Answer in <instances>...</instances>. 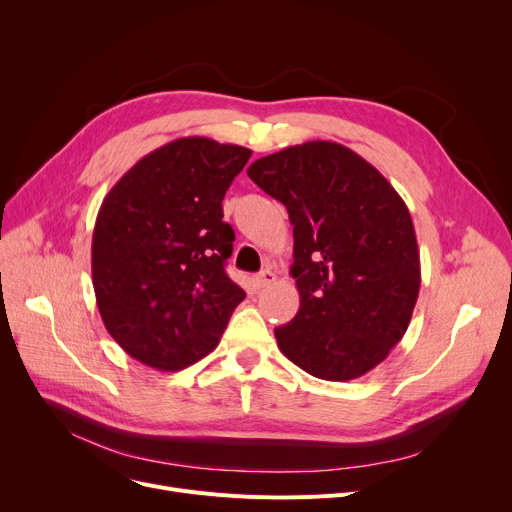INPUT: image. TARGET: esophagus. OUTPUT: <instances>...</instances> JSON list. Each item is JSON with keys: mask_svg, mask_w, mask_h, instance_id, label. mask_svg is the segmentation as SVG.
Returning <instances> with one entry per match:
<instances>
[{"mask_svg": "<svg viewBox=\"0 0 512 512\" xmlns=\"http://www.w3.org/2000/svg\"><path fill=\"white\" fill-rule=\"evenodd\" d=\"M253 282H255L257 288H267V286L276 282V274L270 270V267H267V270H263V272H259V274L255 276Z\"/></svg>", "mask_w": 512, "mask_h": 512, "instance_id": "esophagus-1", "label": "esophagus"}]
</instances>
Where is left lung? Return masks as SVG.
Wrapping results in <instances>:
<instances>
[{
	"label": "left lung",
	"instance_id": "obj_1",
	"mask_svg": "<svg viewBox=\"0 0 512 512\" xmlns=\"http://www.w3.org/2000/svg\"><path fill=\"white\" fill-rule=\"evenodd\" d=\"M247 174L292 224L301 307L274 330L280 351L319 380L361 378L405 336L419 297L405 201L369 161L332 141L261 157Z\"/></svg>",
	"mask_w": 512,
	"mask_h": 512
}]
</instances>
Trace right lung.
<instances>
[{"mask_svg": "<svg viewBox=\"0 0 512 512\" xmlns=\"http://www.w3.org/2000/svg\"><path fill=\"white\" fill-rule=\"evenodd\" d=\"M251 149L176 139L139 159L103 199L91 270L105 330L137 361L178 371L218 346L247 297L224 270L234 230L222 201Z\"/></svg>", "mask_w": 512, "mask_h": 512, "instance_id": "add662e5", "label": "right lung"}]
</instances>
